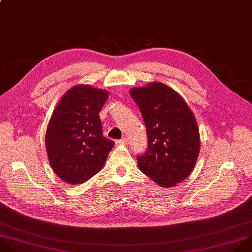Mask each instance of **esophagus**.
<instances>
[{
    "label": "esophagus",
    "instance_id": "1",
    "mask_svg": "<svg viewBox=\"0 0 252 252\" xmlns=\"http://www.w3.org/2000/svg\"><path fill=\"white\" fill-rule=\"evenodd\" d=\"M116 144H119V145H126L128 144V139L127 138H123L121 140H117L116 141Z\"/></svg>",
    "mask_w": 252,
    "mask_h": 252
}]
</instances>
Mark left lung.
<instances>
[{"label":"left lung","mask_w":252,"mask_h":252,"mask_svg":"<svg viewBox=\"0 0 252 252\" xmlns=\"http://www.w3.org/2000/svg\"><path fill=\"white\" fill-rule=\"evenodd\" d=\"M140 108L148 148L138 155V167L158 185L169 188L191 173L199 152L197 123L185 100L172 88L153 82L132 88Z\"/></svg>","instance_id":"1"}]
</instances>
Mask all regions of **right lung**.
I'll list each match as a JSON object with an SVG mask.
<instances>
[{
    "instance_id": "add662e5",
    "label": "right lung",
    "mask_w": 252,
    "mask_h": 252,
    "mask_svg": "<svg viewBox=\"0 0 252 252\" xmlns=\"http://www.w3.org/2000/svg\"><path fill=\"white\" fill-rule=\"evenodd\" d=\"M108 92L90 85H76L61 99L49 120L45 147L55 173L70 185L86 182L97 174L114 142L102 135L99 112Z\"/></svg>"
}]
</instances>
